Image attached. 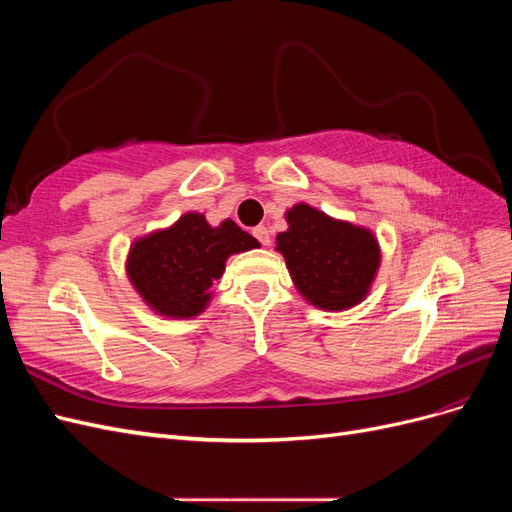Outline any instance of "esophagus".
Here are the masks:
<instances>
[{
  "label": "esophagus",
  "instance_id": "esophagus-1",
  "mask_svg": "<svg viewBox=\"0 0 512 512\" xmlns=\"http://www.w3.org/2000/svg\"><path fill=\"white\" fill-rule=\"evenodd\" d=\"M252 235L260 241V245H269V243H271L269 228H267V226H256V228L252 230Z\"/></svg>",
  "mask_w": 512,
  "mask_h": 512
}]
</instances>
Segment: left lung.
<instances>
[{"label": "left lung", "instance_id": "1", "mask_svg": "<svg viewBox=\"0 0 512 512\" xmlns=\"http://www.w3.org/2000/svg\"><path fill=\"white\" fill-rule=\"evenodd\" d=\"M288 230L277 235L294 286L320 309H348L365 299L380 265L376 237L367 228L329 218L309 205H294Z\"/></svg>", "mask_w": 512, "mask_h": 512}]
</instances>
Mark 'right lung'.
<instances>
[{
	"label": "right lung",
	"mask_w": 512,
	"mask_h": 512,
	"mask_svg": "<svg viewBox=\"0 0 512 512\" xmlns=\"http://www.w3.org/2000/svg\"><path fill=\"white\" fill-rule=\"evenodd\" d=\"M258 245L232 220L213 228L205 215L185 213L175 226L132 245L128 275L158 314L192 318L209 303V290L222 277L226 258Z\"/></svg>",
	"instance_id": "add662e5"
}]
</instances>
